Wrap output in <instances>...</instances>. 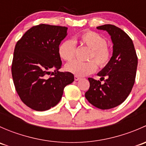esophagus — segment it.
<instances>
[{"instance_id":"obj_1","label":"esophagus","mask_w":146,"mask_h":146,"mask_svg":"<svg viewBox=\"0 0 146 146\" xmlns=\"http://www.w3.org/2000/svg\"><path fill=\"white\" fill-rule=\"evenodd\" d=\"M74 79L76 81H78V80H79L80 79V78L79 77V76H74Z\"/></svg>"}]
</instances>
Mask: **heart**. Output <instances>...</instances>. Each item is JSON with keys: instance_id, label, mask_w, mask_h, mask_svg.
<instances>
[{"instance_id": "obj_1", "label": "heart", "mask_w": 146, "mask_h": 146, "mask_svg": "<svg viewBox=\"0 0 146 146\" xmlns=\"http://www.w3.org/2000/svg\"><path fill=\"white\" fill-rule=\"evenodd\" d=\"M80 43L90 49L88 54V61L74 60L68 63L65 69L68 72L77 76H88L94 73L98 68L105 67L111 60V52L107 45V40L100 34L92 31L82 33L79 36ZM76 42L73 39H66L60 44L58 48L59 56L64 61H70L73 58L76 52ZM97 63H96V62Z\"/></svg>"}]
</instances>
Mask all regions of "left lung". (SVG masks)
Returning <instances> with one entry per match:
<instances>
[{
    "mask_svg": "<svg viewBox=\"0 0 146 146\" xmlns=\"http://www.w3.org/2000/svg\"><path fill=\"white\" fill-rule=\"evenodd\" d=\"M97 29L107 31L113 43L112 56L109 64L98 73L104 83L89 78L90 88L85 94L90 104L101 110L117 107L125 101L133 88L138 58L133 41L120 28L104 25Z\"/></svg>",
    "mask_w": 146,
    "mask_h": 146,
    "instance_id": "obj_1",
    "label": "left lung"
}]
</instances>
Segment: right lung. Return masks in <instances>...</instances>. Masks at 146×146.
Returning a JSON list of instances; mask_svg holds the SVG:
<instances>
[{
    "instance_id": "add662e5",
    "label": "right lung",
    "mask_w": 146,
    "mask_h": 146,
    "mask_svg": "<svg viewBox=\"0 0 146 146\" xmlns=\"http://www.w3.org/2000/svg\"><path fill=\"white\" fill-rule=\"evenodd\" d=\"M67 29L40 24L28 29L16 44L11 68L13 82L21 100L32 110L54 107L61 100L65 87L74 81L73 73L58 70L62 63L58 48Z\"/></svg>"
}]
</instances>
